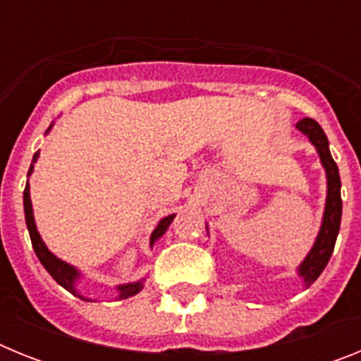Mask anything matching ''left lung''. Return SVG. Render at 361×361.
<instances>
[{
	"label": "left lung",
	"instance_id": "obj_1",
	"mask_svg": "<svg viewBox=\"0 0 361 361\" xmlns=\"http://www.w3.org/2000/svg\"><path fill=\"white\" fill-rule=\"evenodd\" d=\"M296 128L309 137V141L317 146V152L322 159V164L327 173V202H325L324 222H322L318 238L312 245V250L305 257L302 266L298 267L300 276L304 279L305 286H311L314 280L320 276L322 271L325 269L329 262L331 255H333L334 244H336L338 231H340V222H342V195H340V173H338V166L333 161L329 152V141L325 137L324 130L320 124L311 117H302L296 123Z\"/></svg>",
	"mask_w": 361,
	"mask_h": 361
}]
</instances>
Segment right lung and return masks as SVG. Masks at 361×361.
Instances as JSON below:
<instances>
[{
	"label": "right lung",
	"instance_id": "obj_1",
	"mask_svg": "<svg viewBox=\"0 0 361 361\" xmlns=\"http://www.w3.org/2000/svg\"><path fill=\"white\" fill-rule=\"evenodd\" d=\"M49 130H47V132H49ZM37 157H39V152L34 153V159H32L28 175H30L32 170H34V162L37 161ZM28 190H30V188H28V183H27V186H25V191H23V206H25V220H27V228H28V233H30L32 247H34V251H36L37 258H39V262L43 264L44 269L49 271L50 275H52V279L56 280L59 286H63L66 291H70L72 295H78V291H75V288H73V283H75V279L79 276V273L75 271V267L68 266L66 262H63V260H59L57 257H54V255L49 251V247L43 244V240H41V237H39V233H37V229H36V222H34V213H32V202H30V193H28ZM173 216L175 215L166 216V219H162L161 222H159V226L155 228V231L152 233V238H149L152 245L159 237H162V235H164L166 229L170 228ZM117 289H119V293H121L119 298H128V296H133L141 291L142 280H139V282H133V283H126V286H119ZM78 296H81V295H78Z\"/></svg>",
	"mask_w": 361,
	"mask_h": 361
}]
</instances>
